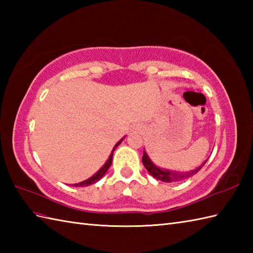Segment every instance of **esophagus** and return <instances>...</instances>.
Masks as SVG:
<instances>
[{"label": "esophagus", "instance_id": "34e87169", "mask_svg": "<svg viewBox=\"0 0 253 253\" xmlns=\"http://www.w3.org/2000/svg\"><path fill=\"white\" fill-rule=\"evenodd\" d=\"M135 127H136V130H140V129H141L140 125H137V126H135Z\"/></svg>", "mask_w": 253, "mask_h": 253}]
</instances>
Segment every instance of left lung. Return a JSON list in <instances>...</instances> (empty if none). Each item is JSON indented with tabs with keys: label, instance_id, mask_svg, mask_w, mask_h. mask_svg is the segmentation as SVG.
Instances as JSON below:
<instances>
[{
	"label": "left lung",
	"instance_id": "obj_1",
	"mask_svg": "<svg viewBox=\"0 0 253 253\" xmlns=\"http://www.w3.org/2000/svg\"><path fill=\"white\" fill-rule=\"evenodd\" d=\"M207 161L208 160L204 161V162L200 166H198L197 169H192V170L178 171V170H170V169H165L159 168V166L155 165L151 161V159L149 158V155L147 154L146 150H143V157H142V163L149 173L151 174L155 179L164 181V182L182 181L187 178H189V177L197 174L198 171L202 169V166L207 163Z\"/></svg>",
	"mask_w": 253,
	"mask_h": 253
}]
</instances>
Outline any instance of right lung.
Returning a JSON list of instances; mask_svg holds the SVG:
<instances>
[{"label": "right lung", "instance_id": "1", "mask_svg": "<svg viewBox=\"0 0 253 253\" xmlns=\"http://www.w3.org/2000/svg\"><path fill=\"white\" fill-rule=\"evenodd\" d=\"M124 138L125 137H123L120 141H118L115 146H114V148H113V150H112V152H111V154H110V157H109V159L106 160V162L104 163V165L102 166V168L96 171V173L93 175V176H91L90 178H88V179H85V180H84V181H80V182H78V184H74L73 186H75V187H87V186H90V185H92V184H95L96 181H99L102 177H103L105 174H106V171H107V169H110V166H111V164H112V159H113V153H114V151H115V149L120 146L121 144V142L124 140Z\"/></svg>", "mask_w": 253, "mask_h": 253}]
</instances>
